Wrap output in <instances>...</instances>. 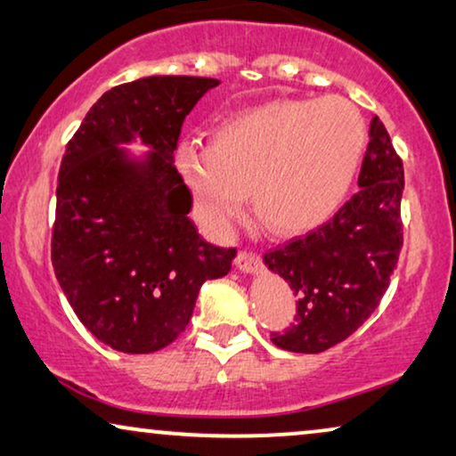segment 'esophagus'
<instances>
[{"mask_svg":"<svg viewBox=\"0 0 456 456\" xmlns=\"http://www.w3.org/2000/svg\"><path fill=\"white\" fill-rule=\"evenodd\" d=\"M235 266L241 273H256L260 268V256L256 252H249V249H241L235 258Z\"/></svg>","mask_w":456,"mask_h":456,"instance_id":"34e87169","label":"esophagus"}]
</instances>
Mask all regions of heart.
<instances>
[{"label": "heart", "mask_w": 456, "mask_h": 456, "mask_svg": "<svg viewBox=\"0 0 456 456\" xmlns=\"http://www.w3.org/2000/svg\"><path fill=\"white\" fill-rule=\"evenodd\" d=\"M365 146V126L343 97L274 101L246 109L183 144L177 167L196 210L216 233L241 213L274 235H301L330 221L347 198Z\"/></svg>", "instance_id": "1"}]
</instances>
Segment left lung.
I'll return each mask as SVG.
<instances>
[{"instance_id":"1","label":"left lung","mask_w":456,"mask_h":456,"mask_svg":"<svg viewBox=\"0 0 456 456\" xmlns=\"http://www.w3.org/2000/svg\"><path fill=\"white\" fill-rule=\"evenodd\" d=\"M357 185L362 190L332 221L265 254L268 271L297 295L295 322L273 332L281 349L320 354L335 347L371 316L388 289L403 248L405 173L378 115Z\"/></svg>"}]
</instances>
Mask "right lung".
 <instances>
[{"label":"right lung","mask_w":456,"mask_h":456,"mask_svg":"<svg viewBox=\"0 0 456 456\" xmlns=\"http://www.w3.org/2000/svg\"><path fill=\"white\" fill-rule=\"evenodd\" d=\"M215 78L149 76L107 91L66 146L51 262L76 316L101 343L152 354L188 326L204 281L231 271L233 248L204 241L173 152L185 115ZM140 139L151 151L121 150Z\"/></svg>","instance_id":"obj_1"}]
</instances>
